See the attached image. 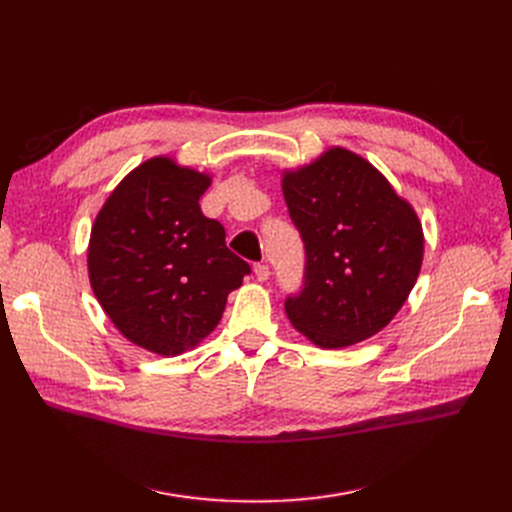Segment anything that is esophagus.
Masks as SVG:
<instances>
[{
  "label": "esophagus",
  "mask_w": 512,
  "mask_h": 512,
  "mask_svg": "<svg viewBox=\"0 0 512 512\" xmlns=\"http://www.w3.org/2000/svg\"><path fill=\"white\" fill-rule=\"evenodd\" d=\"M254 275H256V280H258V282H267V280H269V275H271V271H269V267H267V265H262V262H260V265H256V267H254Z\"/></svg>",
  "instance_id": "34e87169"
}]
</instances>
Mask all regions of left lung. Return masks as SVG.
I'll return each mask as SVG.
<instances>
[{
	"instance_id": "8db88e82",
	"label": "left lung",
	"mask_w": 512,
	"mask_h": 512,
	"mask_svg": "<svg viewBox=\"0 0 512 512\" xmlns=\"http://www.w3.org/2000/svg\"><path fill=\"white\" fill-rule=\"evenodd\" d=\"M282 192L305 243V288L286 301L294 329L318 348L380 333L414 288L425 237L414 207L359 153L329 147L282 170Z\"/></svg>"
}]
</instances>
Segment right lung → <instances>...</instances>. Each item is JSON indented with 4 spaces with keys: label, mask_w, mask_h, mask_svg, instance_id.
<instances>
[{
    "label": "right lung",
    "mask_w": 512,
    "mask_h": 512,
    "mask_svg": "<svg viewBox=\"0 0 512 512\" xmlns=\"http://www.w3.org/2000/svg\"><path fill=\"white\" fill-rule=\"evenodd\" d=\"M211 181L173 156H153L117 183L91 226V290L115 329L147 352L196 348L250 273L226 247L224 226L200 211Z\"/></svg>",
    "instance_id": "1"
}]
</instances>
